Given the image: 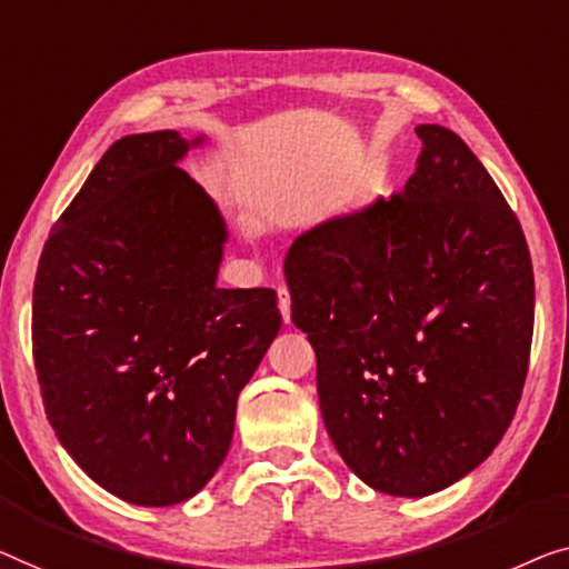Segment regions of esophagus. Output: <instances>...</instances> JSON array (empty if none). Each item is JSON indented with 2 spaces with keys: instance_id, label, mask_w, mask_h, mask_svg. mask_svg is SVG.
I'll return each instance as SVG.
<instances>
[{
  "instance_id": "obj_1",
  "label": "esophagus",
  "mask_w": 569,
  "mask_h": 569,
  "mask_svg": "<svg viewBox=\"0 0 569 569\" xmlns=\"http://www.w3.org/2000/svg\"><path fill=\"white\" fill-rule=\"evenodd\" d=\"M278 309H281L283 322H291V293H288L286 286L278 288Z\"/></svg>"
}]
</instances>
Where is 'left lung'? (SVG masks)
<instances>
[{
	"instance_id": "8db88e82",
	"label": "left lung",
	"mask_w": 569,
	"mask_h": 569,
	"mask_svg": "<svg viewBox=\"0 0 569 569\" xmlns=\"http://www.w3.org/2000/svg\"><path fill=\"white\" fill-rule=\"evenodd\" d=\"M415 131L422 151L402 193L322 221L286 254L327 433L356 477L397 498L443 490L492 453L533 335L516 213L459 136Z\"/></svg>"
}]
</instances>
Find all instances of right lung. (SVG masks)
I'll use <instances>...</instances> for the list:
<instances>
[{"label": "right lung", "mask_w": 569, "mask_h": 569, "mask_svg": "<svg viewBox=\"0 0 569 569\" xmlns=\"http://www.w3.org/2000/svg\"><path fill=\"white\" fill-rule=\"evenodd\" d=\"M178 131L123 136L38 262L33 358L61 446L102 490L178 506L227 459L237 397L281 330L273 288H219L227 223Z\"/></svg>", "instance_id": "obj_1"}]
</instances>
